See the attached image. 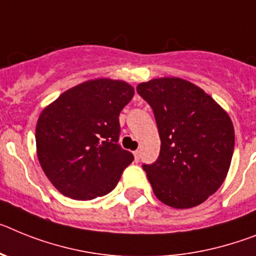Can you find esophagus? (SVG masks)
I'll list each match as a JSON object with an SVG mask.
<instances>
[{
    "instance_id": "esophagus-1",
    "label": "esophagus",
    "mask_w": 256,
    "mask_h": 256,
    "mask_svg": "<svg viewBox=\"0 0 256 256\" xmlns=\"http://www.w3.org/2000/svg\"><path fill=\"white\" fill-rule=\"evenodd\" d=\"M134 157H135V161H139V158H140V150H135L134 152Z\"/></svg>"
}]
</instances>
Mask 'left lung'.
I'll return each mask as SVG.
<instances>
[{
  "label": "left lung",
  "instance_id": "left-lung-1",
  "mask_svg": "<svg viewBox=\"0 0 256 256\" xmlns=\"http://www.w3.org/2000/svg\"><path fill=\"white\" fill-rule=\"evenodd\" d=\"M138 94L154 113L161 150L143 168L156 197L175 208L200 205L223 184L234 148L230 116L186 80L154 78L139 84Z\"/></svg>",
  "mask_w": 256,
  "mask_h": 256
}]
</instances>
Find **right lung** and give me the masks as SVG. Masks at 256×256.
<instances>
[{
  "label": "right lung",
  "instance_id": "right-lung-1",
  "mask_svg": "<svg viewBox=\"0 0 256 256\" xmlns=\"http://www.w3.org/2000/svg\"><path fill=\"white\" fill-rule=\"evenodd\" d=\"M134 96L125 81H86L48 106L36 126V146L48 180L80 201L106 196L134 156L118 144V116Z\"/></svg>",
  "mask_w": 256,
  "mask_h": 256
}]
</instances>
